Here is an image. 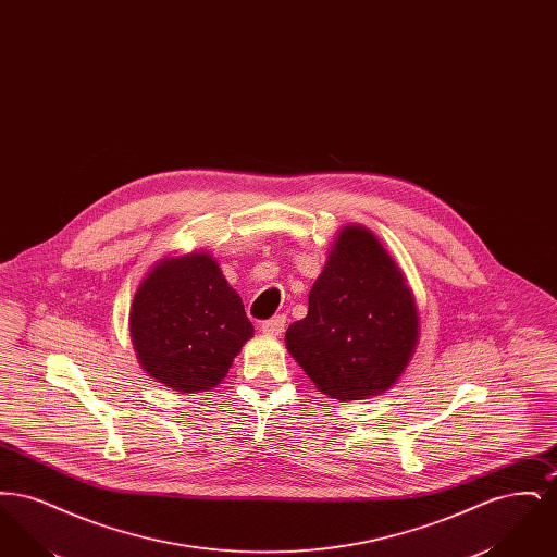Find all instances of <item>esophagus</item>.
Returning <instances> with one entry per match:
<instances>
[{"label": "esophagus", "mask_w": 557, "mask_h": 557, "mask_svg": "<svg viewBox=\"0 0 557 557\" xmlns=\"http://www.w3.org/2000/svg\"><path fill=\"white\" fill-rule=\"evenodd\" d=\"M261 327H263L267 336H280L286 327V318L284 315H273V318L263 321Z\"/></svg>", "instance_id": "34e87169"}]
</instances>
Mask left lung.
<instances>
[{
  "label": "left lung",
  "instance_id": "obj_1",
  "mask_svg": "<svg viewBox=\"0 0 557 557\" xmlns=\"http://www.w3.org/2000/svg\"><path fill=\"white\" fill-rule=\"evenodd\" d=\"M420 319L397 263L366 227H345L286 346L321 393L341 400L388 391L418 345Z\"/></svg>",
  "mask_w": 557,
  "mask_h": 557
}]
</instances>
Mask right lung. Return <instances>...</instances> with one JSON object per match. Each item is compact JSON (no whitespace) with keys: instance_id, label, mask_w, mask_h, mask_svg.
I'll return each instance as SVG.
<instances>
[{"instance_id":"obj_1","label":"right lung","mask_w":557,"mask_h":557,"mask_svg":"<svg viewBox=\"0 0 557 557\" xmlns=\"http://www.w3.org/2000/svg\"><path fill=\"white\" fill-rule=\"evenodd\" d=\"M141 368L180 393L211 391L255 327L216 261L196 252L166 259L139 284L132 305Z\"/></svg>"}]
</instances>
